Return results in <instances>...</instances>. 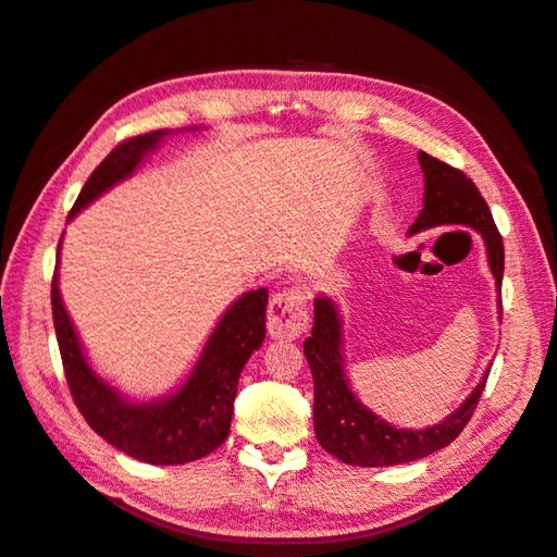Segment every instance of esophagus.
Here are the masks:
<instances>
[{"instance_id":"34e87169","label":"esophagus","mask_w":557,"mask_h":557,"mask_svg":"<svg viewBox=\"0 0 557 557\" xmlns=\"http://www.w3.org/2000/svg\"><path fill=\"white\" fill-rule=\"evenodd\" d=\"M309 327L307 295L301 288H283L269 301L267 330L272 339H299Z\"/></svg>"}]
</instances>
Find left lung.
I'll return each instance as SVG.
<instances>
[{
	"label": "left lung",
	"mask_w": 557,
	"mask_h": 557,
	"mask_svg": "<svg viewBox=\"0 0 557 557\" xmlns=\"http://www.w3.org/2000/svg\"><path fill=\"white\" fill-rule=\"evenodd\" d=\"M420 170L425 176L423 211L409 227V234L440 225H465L476 230L485 244L487 264L495 276L497 293H502L504 276V244L495 227L493 213L487 209L474 181L460 170L436 160L420 150ZM502 315V297H497ZM344 320L339 309L327 295L313 299V327L305 342V356L313 374V430L318 444L334 458L352 467H391L428 458L442 450L458 436L474 413L487 374L469 397L446 416L442 423L425 430H404L385 423L381 416L367 409L350 391L344 369Z\"/></svg>",
	"instance_id": "8db88e82"
}]
</instances>
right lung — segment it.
I'll return each mask as SVG.
<instances>
[{
  "label": "right lung",
  "mask_w": 557,
  "mask_h": 557,
  "mask_svg": "<svg viewBox=\"0 0 557 557\" xmlns=\"http://www.w3.org/2000/svg\"><path fill=\"white\" fill-rule=\"evenodd\" d=\"M170 134L172 129H158L115 146L83 185L66 221H74L90 201L137 172L144 158ZM60 248L62 237L50 285V305L64 376L88 425L117 450L148 465H185L215 450L230 434L242 369L264 342L267 288L244 293L232 301L201 348L193 372L176 391L134 401L99 376L86 358L72 318L62 305L58 281Z\"/></svg>",
  "instance_id": "right-lung-1"
}]
</instances>
